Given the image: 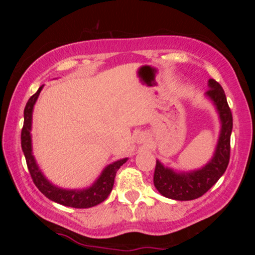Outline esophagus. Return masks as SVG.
Instances as JSON below:
<instances>
[{
	"mask_svg": "<svg viewBox=\"0 0 255 255\" xmlns=\"http://www.w3.org/2000/svg\"><path fill=\"white\" fill-rule=\"evenodd\" d=\"M145 140H146L145 134H141V135H139V137H137V142H140V144H141V142H145Z\"/></svg>",
	"mask_w": 255,
	"mask_h": 255,
	"instance_id": "esophagus-1",
	"label": "esophagus"
}]
</instances>
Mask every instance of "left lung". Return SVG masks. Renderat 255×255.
Wrapping results in <instances>:
<instances>
[{"mask_svg": "<svg viewBox=\"0 0 255 255\" xmlns=\"http://www.w3.org/2000/svg\"><path fill=\"white\" fill-rule=\"evenodd\" d=\"M206 97L212 101L221 120V133L212 159L198 170L176 172L157 160L153 183L163 197L174 200H193L209 191L227 170L230 159V135L233 114L228 105L224 90L213 79L209 80Z\"/></svg>", "mask_w": 255, "mask_h": 255, "instance_id": "left-lung-1", "label": "left lung"}]
</instances>
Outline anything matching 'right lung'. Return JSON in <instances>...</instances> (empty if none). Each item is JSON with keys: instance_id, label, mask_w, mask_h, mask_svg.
<instances>
[{"instance_id": "1", "label": "right lung", "mask_w": 255, "mask_h": 255, "mask_svg": "<svg viewBox=\"0 0 255 255\" xmlns=\"http://www.w3.org/2000/svg\"><path fill=\"white\" fill-rule=\"evenodd\" d=\"M42 89L43 86H40L37 92L26 103L24 110V126H22L21 129V147L33 183L36 184L37 188L46 198L57 204L69 207H75V209H89V207L96 206V205L104 201L108 198V195L110 194V192L113 191L116 172H118L120 166L124 165L127 162L128 158L116 160V162L105 166V169L99 175V177L89 188L63 189L49 182L46 177L43 175V172L40 171V169L38 168L36 159H34L33 154H32V113H33V107L36 104L37 98Z\"/></svg>"}]
</instances>
